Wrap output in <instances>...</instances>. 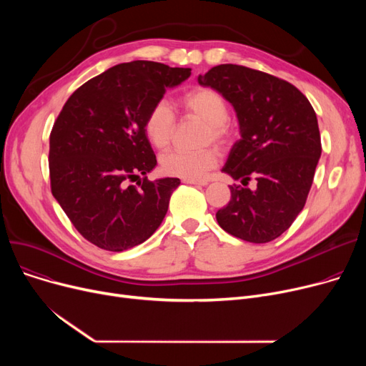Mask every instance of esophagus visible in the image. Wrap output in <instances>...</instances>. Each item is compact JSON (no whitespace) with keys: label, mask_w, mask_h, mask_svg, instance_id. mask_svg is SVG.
I'll list each match as a JSON object with an SVG mask.
<instances>
[{"label":"esophagus","mask_w":366,"mask_h":366,"mask_svg":"<svg viewBox=\"0 0 366 366\" xmlns=\"http://www.w3.org/2000/svg\"><path fill=\"white\" fill-rule=\"evenodd\" d=\"M185 184H191V185H207V181H194V179H184Z\"/></svg>","instance_id":"34e87169"}]
</instances>
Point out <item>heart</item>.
I'll return each instance as SVG.
<instances>
[{
	"instance_id": "heart-1",
	"label": "heart",
	"mask_w": 366,
	"mask_h": 366,
	"mask_svg": "<svg viewBox=\"0 0 366 366\" xmlns=\"http://www.w3.org/2000/svg\"><path fill=\"white\" fill-rule=\"evenodd\" d=\"M182 107L207 124L206 141H222L227 138L228 127L225 122L229 117V107L224 96L210 87H196L182 96ZM175 115L166 101H159L148 111L144 132L148 142L159 149L169 145ZM218 162V154L212 148L196 152L169 151L160 157V169L163 173L181 179H203L206 173Z\"/></svg>"
}]
</instances>
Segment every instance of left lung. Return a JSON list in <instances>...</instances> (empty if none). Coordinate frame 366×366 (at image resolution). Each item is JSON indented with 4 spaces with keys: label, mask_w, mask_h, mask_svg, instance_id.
<instances>
[{
    "label": "left lung",
    "mask_w": 366,
    "mask_h": 366,
    "mask_svg": "<svg viewBox=\"0 0 366 366\" xmlns=\"http://www.w3.org/2000/svg\"><path fill=\"white\" fill-rule=\"evenodd\" d=\"M233 105L240 139L222 167L255 189L229 187L232 200L217 212L222 229L251 243L277 239L302 210L322 154L317 117L291 83L240 65H218L199 75Z\"/></svg>",
    "instance_id": "8db88e82"
}]
</instances>
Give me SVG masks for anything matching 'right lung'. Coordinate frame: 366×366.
Here are the masks:
<instances>
[{
	"label": "right lung",
	"instance_id": "1",
	"mask_svg": "<svg viewBox=\"0 0 366 366\" xmlns=\"http://www.w3.org/2000/svg\"><path fill=\"white\" fill-rule=\"evenodd\" d=\"M191 68L134 61L115 65L76 89L50 133L51 193L79 233L122 252L149 239L181 181H148L157 166L144 122ZM141 176L138 187L127 182Z\"/></svg>",
	"mask_w": 366,
	"mask_h": 366
}]
</instances>
